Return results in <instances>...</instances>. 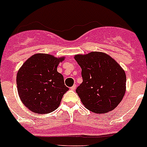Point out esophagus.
I'll use <instances>...</instances> for the list:
<instances>
[{
    "label": "esophagus",
    "instance_id": "34e87169",
    "mask_svg": "<svg viewBox=\"0 0 147 147\" xmlns=\"http://www.w3.org/2000/svg\"><path fill=\"white\" fill-rule=\"evenodd\" d=\"M75 88H76V84H74L73 86L70 87V89H71V90H75Z\"/></svg>",
    "mask_w": 147,
    "mask_h": 147
}]
</instances>
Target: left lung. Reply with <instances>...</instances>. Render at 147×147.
<instances>
[{
  "instance_id": "left-lung-1",
  "label": "left lung",
  "mask_w": 147,
  "mask_h": 147,
  "mask_svg": "<svg viewBox=\"0 0 147 147\" xmlns=\"http://www.w3.org/2000/svg\"><path fill=\"white\" fill-rule=\"evenodd\" d=\"M75 61L81 68L83 82L76 89L86 109L95 113H105L114 109L126 92V74L108 55L92 52L78 55Z\"/></svg>"
}]
</instances>
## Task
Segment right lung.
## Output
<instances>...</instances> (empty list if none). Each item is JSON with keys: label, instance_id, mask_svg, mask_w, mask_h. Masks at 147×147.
<instances>
[{"label": "right lung", "instance_id": "1", "mask_svg": "<svg viewBox=\"0 0 147 147\" xmlns=\"http://www.w3.org/2000/svg\"><path fill=\"white\" fill-rule=\"evenodd\" d=\"M64 58L35 54L23 64L17 74L18 95L23 104L35 113L55 110L69 90L57 67Z\"/></svg>", "mask_w": 147, "mask_h": 147}]
</instances>
